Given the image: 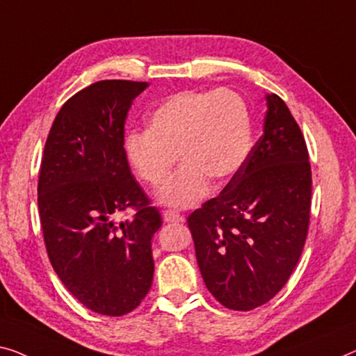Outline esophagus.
<instances>
[{
  "instance_id": "obj_1",
  "label": "esophagus",
  "mask_w": 356,
  "mask_h": 356,
  "mask_svg": "<svg viewBox=\"0 0 356 356\" xmlns=\"http://www.w3.org/2000/svg\"><path fill=\"white\" fill-rule=\"evenodd\" d=\"M163 219H164V222H172V224H182V222L185 220V217L180 216L179 212H176V211L168 209V211L163 212Z\"/></svg>"
}]
</instances>
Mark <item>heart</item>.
<instances>
[{
	"label": "heart",
	"instance_id": "1",
	"mask_svg": "<svg viewBox=\"0 0 356 356\" xmlns=\"http://www.w3.org/2000/svg\"><path fill=\"white\" fill-rule=\"evenodd\" d=\"M147 131H132L124 150L132 171L153 188L168 182L174 164L184 163L160 201L188 208L208 192L209 180L225 184L240 171L252 145L246 100L229 88L180 91L148 115Z\"/></svg>",
	"mask_w": 356,
	"mask_h": 356
}]
</instances>
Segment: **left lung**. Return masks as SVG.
I'll list each match as a JSON object with an SVG mask.
<instances>
[{
	"instance_id": "1",
	"label": "left lung",
	"mask_w": 356,
	"mask_h": 356,
	"mask_svg": "<svg viewBox=\"0 0 356 356\" xmlns=\"http://www.w3.org/2000/svg\"><path fill=\"white\" fill-rule=\"evenodd\" d=\"M265 99L264 134L245 164L187 219L206 288L240 312L280 293L299 262L310 222L305 139L283 99Z\"/></svg>"
}]
</instances>
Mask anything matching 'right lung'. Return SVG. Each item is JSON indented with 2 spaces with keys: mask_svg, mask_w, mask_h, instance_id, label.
Instances as JSON below:
<instances>
[{
  "mask_svg": "<svg viewBox=\"0 0 356 356\" xmlns=\"http://www.w3.org/2000/svg\"><path fill=\"white\" fill-rule=\"evenodd\" d=\"M145 81L104 79L62 105L47 136L38 208L47 256L65 288L95 314L121 316L153 280L161 216L131 174L124 123ZM134 207L131 221L114 214Z\"/></svg>",
  "mask_w": 356,
  "mask_h": 356,
  "instance_id": "add662e5",
  "label": "right lung"
}]
</instances>
